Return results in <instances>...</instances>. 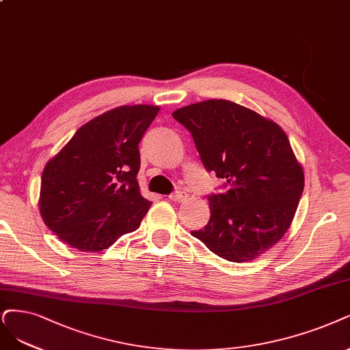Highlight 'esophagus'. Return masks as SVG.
Masks as SVG:
<instances>
[{
	"instance_id": "34e87169",
	"label": "esophagus",
	"mask_w": 350,
	"mask_h": 350,
	"mask_svg": "<svg viewBox=\"0 0 350 350\" xmlns=\"http://www.w3.org/2000/svg\"><path fill=\"white\" fill-rule=\"evenodd\" d=\"M168 199H170V200H174V202H180V200H183V199H185V193H183V191H180V190L173 191L172 195H168Z\"/></svg>"
}]
</instances>
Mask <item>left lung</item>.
Segmentation results:
<instances>
[{
    "label": "left lung",
    "mask_w": 350,
    "mask_h": 350,
    "mask_svg": "<svg viewBox=\"0 0 350 350\" xmlns=\"http://www.w3.org/2000/svg\"><path fill=\"white\" fill-rule=\"evenodd\" d=\"M191 134L206 170L224 178L208 196V225L190 234L230 262L264 254L290 228L304 189L303 168L273 121L225 99L173 112Z\"/></svg>",
    "instance_id": "8db88e82"
}]
</instances>
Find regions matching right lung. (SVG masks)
<instances>
[{
  "instance_id": "obj_1",
  "label": "right lung",
  "mask_w": 350,
  "mask_h": 350,
  "mask_svg": "<svg viewBox=\"0 0 350 350\" xmlns=\"http://www.w3.org/2000/svg\"><path fill=\"white\" fill-rule=\"evenodd\" d=\"M159 107H120L81 126L42 174L40 212L72 248L105 250L135 230L151 202L141 196L138 144Z\"/></svg>"
}]
</instances>
